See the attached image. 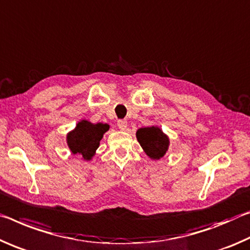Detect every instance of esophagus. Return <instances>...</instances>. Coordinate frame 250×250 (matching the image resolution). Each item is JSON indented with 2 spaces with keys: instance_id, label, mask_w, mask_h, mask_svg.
<instances>
[{
  "instance_id": "34e87169",
  "label": "esophagus",
  "mask_w": 250,
  "mask_h": 250,
  "mask_svg": "<svg viewBox=\"0 0 250 250\" xmlns=\"http://www.w3.org/2000/svg\"><path fill=\"white\" fill-rule=\"evenodd\" d=\"M117 127L121 130H125L126 127H127V122H126L125 120H120L117 122Z\"/></svg>"
}]
</instances>
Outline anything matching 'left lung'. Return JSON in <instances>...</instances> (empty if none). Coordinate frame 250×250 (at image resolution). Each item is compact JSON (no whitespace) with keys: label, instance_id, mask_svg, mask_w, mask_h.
Wrapping results in <instances>:
<instances>
[{"label":"left lung","instance_id":"obj_1","mask_svg":"<svg viewBox=\"0 0 250 250\" xmlns=\"http://www.w3.org/2000/svg\"><path fill=\"white\" fill-rule=\"evenodd\" d=\"M136 138L144 153L153 161H159L169 148V137L157 125L138 128Z\"/></svg>","mask_w":250,"mask_h":250}]
</instances>
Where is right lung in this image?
<instances>
[{"instance_id":"obj_1","label":"right lung","mask_w":250,"mask_h":250,"mask_svg":"<svg viewBox=\"0 0 250 250\" xmlns=\"http://www.w3.org/2000/svg\"><path fill=\"white\" fill-rule=\"evenodd\" d=\"M108 129V124H94L85 118L77 122L75 128L66 135L68 149L73 155H82V161H92L96 154V149L100 147L102 138Z\"/></svg>"}]
</instances>
